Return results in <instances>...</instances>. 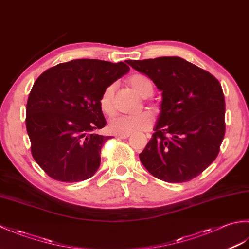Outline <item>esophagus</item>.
<instances>
[{
	"mask_svg": "<svg viewBox=\"0 0 249 249\" xmlns=\"http://www.w3.org/2000/svg\"><path fill=\"white\" fill-rule=\"evenodd\" d=\"M129 136H130L129 134H126V135H116L115 137L119 139H126V138H128Z\"/></svg>",
	"mask_w": 249,
	"mask_h": 249,
	"instance_id": "1",
	"label": "esophagus"
}]
</instances>
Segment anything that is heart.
Instances as JSON below:
<instances>
[{
    "mask_svg": "<svg viewBox=\"0 0 249 249\" xmlns=\"http://www.w3.org/2000/svg\"><path fill=\"white\" fill-rule=\"evenodd\" d=\"M128 82L135 91L142 97H149L154 91V86L149 78L142 75L129 77ZM114 86L110 84L106 88L99 97V107L107 115L113 113ZM153 125V115L150 112H142L134 115H118L110 121L109 129L115 135H126L139 133L150 129Z\"/></svg>",
    "mask_w": 249,
    "mask_h": 249,
    "instance_id": "obj_1",
    "label": "heart"
}]
</instances>
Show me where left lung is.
<instances>
[{"instance_id":"1","label":"left lung","mask_w":249,"mask_h":249,"mask_svg":"<svg viewBox=\"0 0 249 249\" xmlns=\"http://www.w3.org/2000/svg\"><path fill=\"white\" fill-rule=\"evenodd\" d=\"M126 63L162 92L154 134L139 154L142 165L169 183L198 177L217 157L225 137V97L219 81L178 56Z\"/></svg>"}]
</instances>
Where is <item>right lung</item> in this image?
I'll list each match as a JSON object with an SVG mask.
<instances>
[{"mask_svg": "<svg viewBox=\"0 0 249 249\" xmlns=\"http://www.w3.org/2000/svg\"><path fill=\"white\" fill-rule=\"evenodd\" d=\"M129 71L123 62L79 59L61 63L36 79L25 125L35 161L52 178L75 183L93 177L110 137L99 107L104 89Z\"/></svg>", "mask_w": 249, "mask_h": 249, "instance_id": "right-lung-1", "label": "right lung"}]
</instances>
